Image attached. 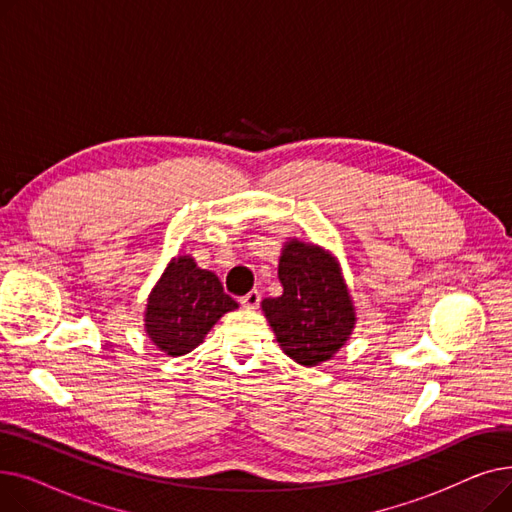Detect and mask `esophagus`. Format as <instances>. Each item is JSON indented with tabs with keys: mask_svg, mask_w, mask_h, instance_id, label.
<instances>
[{
	"mask_svg": "<svg viewBox=\"0 0 512 512\" xmlns=\"http://www.w3.org/2000/svg\"><path fill=\"white\" fill-rule=\"evenodd\" d=\"M261 303V292L259 290H251L249 294H245V297L240 299V305L245 309H257Z\"/></svg>",
	"mask_w": 512,
	"mask_h": 512,
	"instance_id": "obj_1",
	"label": "esophagus"
}]
</instances>
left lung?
<instances>
[{"label":"left lung","mask_w":512,"mask_h":512,"mask_svg":"<svg viewBox=\"0 0 512 512\" xmlns=\"http://www.w3.org/2000/svg\"><path fill=\"white\" fill-rule=\"evenodd\" d=\"M282 294L263 299L261 309L292 361L315 367L330 361L351 338L357 311L334 253L288 238L280 253Z\"/></svg>","instance_id":"left-lung-1"}]
</instances>
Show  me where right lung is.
Instances as JSON below:
<instances>
[{"instance_id": "right-lung-1", "label": "right lung", "mask_w": 512, "mask_h": 512, "mask_svg": "<svg viewBox=\"0 0 512 512\" xmlns=\"http://www.w3.org/2000/svg\"><path fill=\"white\" fill-rule=\"evenodd\" d=\"M234 309L238 303L224 292L218 276L201 270L191 255H176L147 297L145 334L161 353L182 357Z\"/></svg>"}]
</instances>
